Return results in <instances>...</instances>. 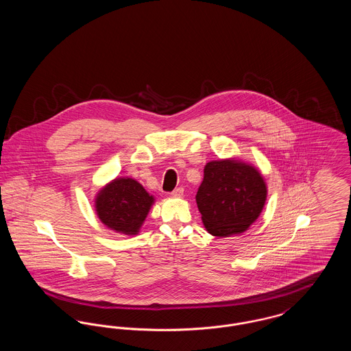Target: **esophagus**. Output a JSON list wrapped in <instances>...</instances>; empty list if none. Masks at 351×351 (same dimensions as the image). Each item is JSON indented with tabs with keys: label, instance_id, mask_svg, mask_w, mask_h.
<instances>
[{
	"label": "esophagus",
	"instance_id": "1",
	"mask_svg": "<svg viewBox=\"0 0 351 351\" xmlns=\"http://www.w3.org/2000/svg\"><path fill=\"white\" fill-rule=\"evenodd\" d=\"M173 197H183L184 195V188L182 186H179V188H176L172 193H171Z\"/></svg>",
	"mask_w": 351,
	"mask_h": 351
}]
</instances>
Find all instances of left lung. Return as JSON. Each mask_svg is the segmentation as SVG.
<instances>
[{"label": "left lung", "instance_id": "obj_1", "mask_svg": "<svg viewBox=\"0 0 351 351\" xmlns=\"http://www.w3.org/2000/svg\"><path fill=\"white\" fill-rule=\"evenodd\" d=\"M266 197L265 180L252 166L238 160H213L204 168L196 202L206 230L229 237L249 229Z\"/></svg>", "mask_w": 351, "mask_h": 351}]
</instances>
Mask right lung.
<instances>
[{"label": "right lung", "mask_w": 351, "mask_h": 351, "mask_svg": "<svg viewBox=\"0 0 351 351\" xmlns=\"http://www.w3.org/2000/svg\"><path fill=\"white\" fill-rule=\"evenodd\" d=\"M154 197L134 179H116L96 199L97 216L108 228L119 233L136 234L147 216Z\"/></svg>", "instance_id": "add662e5"}]
</instances>
